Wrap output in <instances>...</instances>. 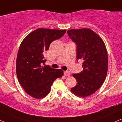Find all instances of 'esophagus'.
<instances>
[{
    "instance_id": "1",
    "label": "esophagus",
    "mask_w": 122,
    "mask_h": 122,
    "mask_svg": "<svg viewBox=\"0 0 122 122\" xmlns=\"http://www.w3.org/2000/svg\"><path fill=\"white\" fill-rule=\"evenodd\" d=\"M64 74L65 76H70V73L68 71H64Z\"/></svg>"
}]
</instances>
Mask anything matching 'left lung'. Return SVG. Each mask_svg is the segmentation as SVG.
<instances>
[{
    "label": "left lung",
    "instance_id": "left-lung-1",
    "mask_svg": "<svg viewBox=\"0 0 122 122\" xmlns=\"http://www.w3.org/2000/svg\"><path fill=\"white\" fill-rule=\"evenodd\" d=\"M67 33L76 44L77 60L83 61V71L73 74L77 83L71 91L78 97H86L97 91L106 78L108 58L106 45L89 28L70 29Z\"/></svg>",
    "mask_w": 122,
    "mask_h": 122
}]
</instances>
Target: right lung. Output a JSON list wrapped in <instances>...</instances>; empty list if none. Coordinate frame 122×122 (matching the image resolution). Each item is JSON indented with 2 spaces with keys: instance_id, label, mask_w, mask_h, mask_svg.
Instances as JSON below:
<instances>
[{
  "instance_id": "right-lung-1",
  "label": "right lung",
  "mask_w": 122,
  "mask_h": 122,
  "mask_svg": "<svg viewBox=\"0 0 122 122\" xmlns=\"http://www.w3.org/2000/svg\"><path fill=\"white\" fill-rule=\"evenodd\" d=\"M66 30L38 28L27 35L20 45L16 61L18 81L24 91L36 99L46 97L56 78L63 76L61 69L41 66L50 44L63 36Z\"/></svg>"
}]
</instances>
